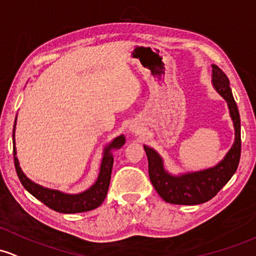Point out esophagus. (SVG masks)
<instances>
[{
  "instance_id": "obj_1",
  "label": "esophagus",
  "mask_w": 256,
  "mask_h": 256,
  "mask_svg": "<svg viewBox=\"0 0 256 256\" xmlns=\"http://www.w3.org/2000/svg\"><path fill=\"white\" fill-rule=\"evenodd\" d=\"M131 130H132L134 132H136V131H137V128H131Z\"/></svg>"
}]
</instances>
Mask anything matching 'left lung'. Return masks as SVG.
<instances>
[{
  "label": "left lung",
  "instance_id": "1",
  "mask_svg": "<svg viewBox=\"0 0 256 256\" xmlns=\"http://www.w3.org/2000/svg\"><path fill=\"white\" fill-rule=\"evenodd\" d=\"M212 84L230 108L236 131L234 144L217 166L178 176H172L164 169L163 160L154 150L144 146L148 160L150 182L166 202L174 205H198L206 202L217 195L238 168L242 148L240 118L228 77L216 64H212Z\"/></svg>",
  "mask_w": 256,
  "mask_h": 256
}]
</instances>
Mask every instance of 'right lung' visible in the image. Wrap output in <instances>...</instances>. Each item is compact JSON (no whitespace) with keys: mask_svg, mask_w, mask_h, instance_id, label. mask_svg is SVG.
Instances as JSON below:
<instances>
[{"mask_svg":"<svg viewBox=\"0 0 256 256\" xmlns=\"http://www.w3.org/2000/svg\"><path fill=\"white\" fill-rule=\"evenodd\" d=\"M16 120H17V118H16ZM14 128L16 121L14 126H13V158H14V166L17 176L20 178L22 185L26 188V192H30L34 198L42 201L44 205L50 207L51 210L56 212H61V214H78V212L90 211V210L96 208V207L102 205V202H103L108 194V189H109L112 163H114L112 150H119L121 146H124L125 137L122 135L116 137V138L112 140V144H109L104 148L103 160H102L98 179H96V182H94L92 186L80 194L70 195V194L58 192V190L42 188V185L36 184V182H33L30 179H28V178L24 176L20 166L17 156H16L17 154V150H16L14 142Z\"/></svg>","mask_w":256,"mask_h":256,"instance_id":"obj_1","label":"right lung"}]
</instances>
